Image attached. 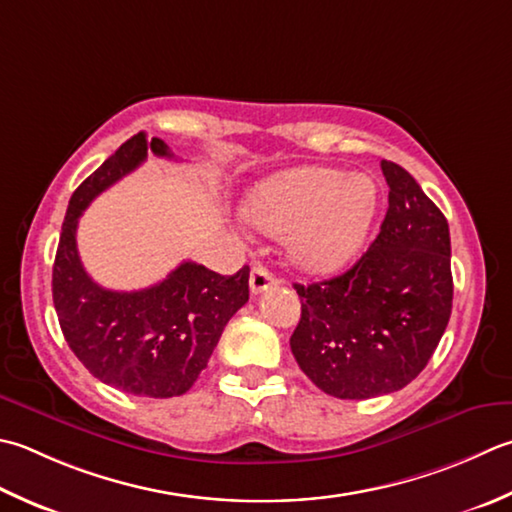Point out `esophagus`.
Here are the masks:
<instances>
[{
	"instance_id": "1",
	"label": "esophagus",
	"mask_w": 512,
	"mask_h": 512,
	"mask_svg": "<svg viewBox=\"0 0 512 512\" xmlns=\"http://www.w3.org/2000/svg\"><path fill=\"white\" fill-rule=\"evenodd\" d=\"M275 284H277V279L266 266H262L259 262L253 264V270H250V293L259 295V293H264L266 288L275 286Z\"/></svg>"
}]
</instances>
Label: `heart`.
<instances>
[{
  "label": "heart",
  "instance_id": "b5f03b06",
  "mask_svg": "<svg viewBox=\"0 0 512 512\" xmlns=\"http://www.w3.org/2000/svg\"><path fill=\"white\" fill-rule=\"evenodd\" d=\"M375 210L377 186L368 175L299 166L259 184L244 217L262 233H284L290 264L308 273H333L362 248Z\"/></svg>",
  "mask_w": 512,
  "mask_h": 512
}]
</instances>
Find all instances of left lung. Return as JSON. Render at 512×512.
Wrapping results in <instances>:
<instances>
[{
    "label": "left lung",
    "instance_id": "8db88e82",
    "mask_svg": "<svg viewBox=\"0 0 512 512\" xmlns=\"http://www.w3.org/2000/svg\"><path fill=\"white\" fill-rule=\"evenodd\" d=\"M388 210L344 275L295 284L302 319L290 350L310 382L339 399L404 388L422 373L453 308L448 222L415 177L382 159Z\"/></svg>",
    "mask_w": 512,
    "mask_h": 512
}]
</instances>
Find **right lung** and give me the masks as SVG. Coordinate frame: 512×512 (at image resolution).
I'll return each mask as SVG.
<instances>
[{
  "mask_svg": "<svg viewBox=\"0 0 512 512\" xmlns=\"http://www.w3.org/2000/svg\"><path fill=\"white\" fill-rule=\"evenodd\" d=\"M173 159L159 137L137 133L86 177L68 202L53 266V302L75 357L99 382L137 397H177L195 384L222 337L248 302L244 266L219 275L202 264H179L162 282L119 293L90 279L77 253V222L93 199L146 162Z\"/></svg>",
  "mask_w": 512,
  "mask_h": 512,
  "instance_id": "1",
  "label": "right lung"
}]
</instances>
